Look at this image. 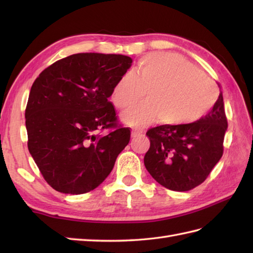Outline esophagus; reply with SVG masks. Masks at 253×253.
Here are the masks:
<instances>
[{
  "instance_id": "obj_1",
  "label": "esophagus",
  "mask_w": 253,
  "mask_h": 253,
  "mask_svg": "<svg viewBox=\"0 0 253 253\" xmlns=\"http://www.w3.org/2000/svg\"><path fill=\"white\" fill-rule=\"evenodd\" d=\"M144 133V131L143 130H140V129H133L132 131H131V135H132V137H140V136H142Z\"/></svg>"
}]
</instances>
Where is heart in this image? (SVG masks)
<instances>
[{
	"label": "heart",
	"instance_id": "heart-1",
	"mask_svg": "<svg viewBox=\"0 0 253 253\" xmlns=\"http://www.w3.org/2000/svg\"><path fill=\"white\" fill-rule=\"evenodd\" d=\"M147 103L123 115L133 128L159 121L166 126L186 127L199 122L218 99L216 84L191 63L173 53L142 57L133 72L125 74L112 89L116 109L127 111L143 100Z\"/></svg>",
	"mask_w": 253,
	"mask_h": 253
}]
</instances>
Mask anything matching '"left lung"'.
I'll use <instances>...</instances> for the list:
<instances>
[{"instance_id":"8db88e82","label":"left lung","mask_w":253,"mask_h":253,"mask_svg":"<svg viewBox=\"0 0 253 253\" xmlns=\"http://www.w3.org/2000/svg\"><path fill=\"white\" fill-rule=\"evenodd\" d=\"M227 118L223 93L202 120L186 127L161 125L150 128V148L144 166L160 185L188 191L201 185L221 160Z\"/></svg>"}]
</instances>
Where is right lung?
Masks as SVG:
<instances>
[{"mask_svg": "<svg viewBox=\"0 0 253 253\" xmlns=\"http://www.w3.org/2000/svg\"><path fill=\"white\" fill-rule=\"evenodd\" d=\"M131 63L125 55L78 53L53 63L32 84L25 112L28 149L53 189L89 192L114 168L130 129L118 124L109 98Z\"/></svg>", "mask_w": 253, "mask_h": 253, "instance_id": "add662e5", "label": "right lung"}]
</instances>
